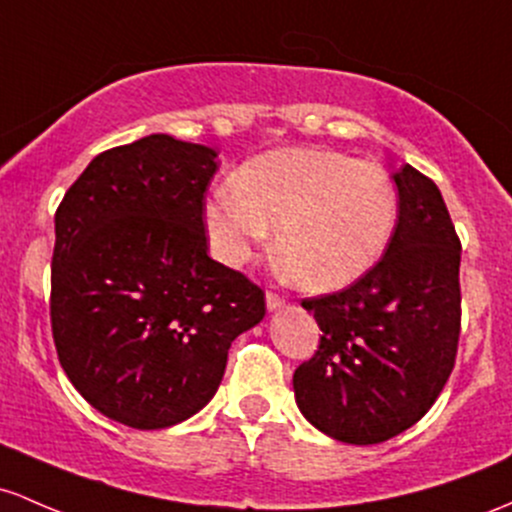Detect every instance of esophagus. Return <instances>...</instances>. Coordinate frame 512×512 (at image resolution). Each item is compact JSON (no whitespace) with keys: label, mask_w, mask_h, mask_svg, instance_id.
Segmentation results:
<instances>
[{"label":"esophagus","mask_w":512,"mask_h":512,"mask_svg":"<svg viewBox=\"0 0 512 512\" xmlns=\"http://www.w3.org/2000/svg\"><path fill=\"white\" fill-rule=\"evenodd\" d=\"M282 306H284V296L279 294V291L269 289L267 291V308H269V311H277V308H282Z\"/></svg>","instance_id":"34e87169"}]
</instances>
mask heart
Listing matches in <instances>:
<instances>
[{
    "label": "heart",
    "instance_id": "1",
    "mask_svg": "<svg viewBox=\"0 0 512 512\" xmlns=\"http://www.w3.org/2000/svg\"><path fill=\"white\" fill-rule=\"evenodd\" d=\"M398 218L391 174L318 148H282L245 162L204 206L213 255L240 265L274 230L286 277L308 291L357 282L384 255Z\"/></svg>",
    "mask_w": 512,
    "mask_h": 512
}]
</instances>
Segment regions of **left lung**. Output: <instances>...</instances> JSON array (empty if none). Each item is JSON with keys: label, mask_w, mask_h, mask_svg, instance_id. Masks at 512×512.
Instances as JSON below:
<instances>
[{"label": "left lung", "mask_w": 512, "mask_h": 512, "mask_svg": "<svg viewBox=\"0 0 512 512\" xmlns=\"http://www.w3.org/2000/svg\"><path fill=\"white\" fill-rule=\"evenodd\" d=\"M398 223L384 257L333 294L303 299L323 330L294 372L301 413L350 445H379L430 411L462 330V243L440 189L411 165L393 174Z\"/></svg>", "instance_id": "left-lung-1"}]
</instances>
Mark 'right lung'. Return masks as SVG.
Masks as SVG:
<instances>
[{
  "label": "right lung",
  "mask_w": 512,
  "mask_h": 512,
  "mask_svg": "<svg viewBox=\"0 0 512 512\" xmlns=\"http://www.w3.org/2000/svg\"><path fill=\"white\" fill-rule=\"evenodd\" d=\"M216 150L153 133L104 150L55 211L50 328L67 379L116 423L160 430L211 401L265 291L209 257Z\"/></svg>",
  "instance_id": "right-lung-1"
}]
</instances>
